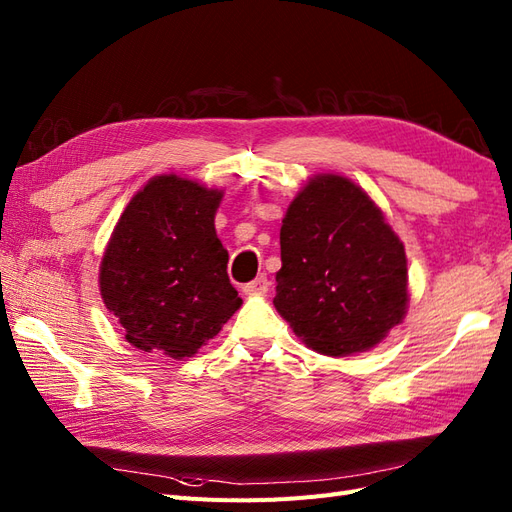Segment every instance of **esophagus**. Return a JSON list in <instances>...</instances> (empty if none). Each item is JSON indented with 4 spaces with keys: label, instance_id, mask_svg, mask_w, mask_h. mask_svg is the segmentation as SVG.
Masks as SVG:
<instances>
[{
    "label": "esophagus",
    "instance_id": "34e87169",
    "mask_svg": "<svg viewBox=\"0 0 512 512\" xmlns=\"http://www.w3.org/2000/svg\"><path fill=\"white\" fill-rule=\"evenodd\" d=\"M267 290H269V280L265 275H260V277H256V280H252L250 284L243 286V292L250 294V297H262V294H267Z\"/></svg>",
    "mask_w": 512,
    "mask_h": 512
}]
</instances>
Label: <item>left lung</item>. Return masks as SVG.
<instances>
[{
	"label": "left lung",
	"instance_id": "left-lung-1",
	"mask_svg": "<svg viewBox=\"0 0 512 512\" xmlns=\"http://www.w3.org/2000/svg\"><path fill=\"white\" fill-rule=\"evenodd\" d=\"M273 305L292 333L324 356L378 346L404 322L406 247L352 179L309 177L286 209Z\"/></svg>",
	"mask_w": 512,
	"mask_h": 512
}]
</instances>
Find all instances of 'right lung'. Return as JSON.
<instances>
[{"mask_svg":"<svg viewBox=\"0 0 512 512\" xmlns=\"http://www.w3.org/2000/svg\"><path fill=\"white\" fill-rule=\"evenodd\" d=\"M222 196L224 190L168 173L151 177L119 215L98 282L134 348L181 361L241 307L215 232Z\"/></svg>","mask_w":512,"mask_h":512,"instance_id":"1","label":"right lung"}]
</instances>
